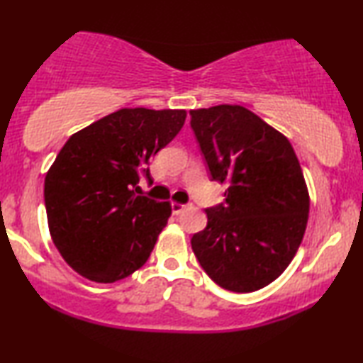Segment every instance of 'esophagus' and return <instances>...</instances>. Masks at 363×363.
Instances as JSON below:
<instances>
[{
  "label": "esophagus",
  "instance_id": "esophagus-1",
  "mask_svg": "<svg viewBox=\"0 0 363 363\" xmlns=\"http://www.w3.org/2000/svg\"><path fill=\"white\" fill-rule=\"evenodd\" d=\"M184 208H186V206H184V203H177V202H172L171 203V211H172V213H174V216H179V213L184 211Z\"/></svg>",
  "mask_w": 363,
  "mask_h": 363
}]
</instances>
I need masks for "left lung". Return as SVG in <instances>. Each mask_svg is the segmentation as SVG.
I'll return each instance as SVG.
<instances>
[{
    "instance_id": "obj_1",
    "label": "left lung",
    "mask_w": 363,
    "mask_h": 363,
    "mask_svg": "<svg viewBox=\"0 0 363 363\" xmlns=\"http://www.w3.org/2000/svg\"><path fill=\"white\" fill-rule=\"evenodd\" d=\"M189 115L211 179L228 186L223 202L206 208L207 227L194 233L192 252L220 288L262 289L288 268L308 223L298 157L288 138L245 106Z\"/></svg>"
}]
</instances>
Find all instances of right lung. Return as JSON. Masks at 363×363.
Here are the masks:
<instances>
[{
	"mask_svg": "<svg viewBox=\"0 0 363 363\" xmlns=\"http://www.w3.org/2000/svg\"><path fill=\"white\" fill-rule=\"evenodd\" d=\"M184 110L121 108L75 133L45 174L50 237L62 258L95 283L140 269L171 216L169 202L136 196L150 160L174 140Z\"/></svg>",
	"mask_w": 363,
	"mask_h": 363,
	"instance_id": "add662e5",
	"label": "right lung"
}]
</instances>
